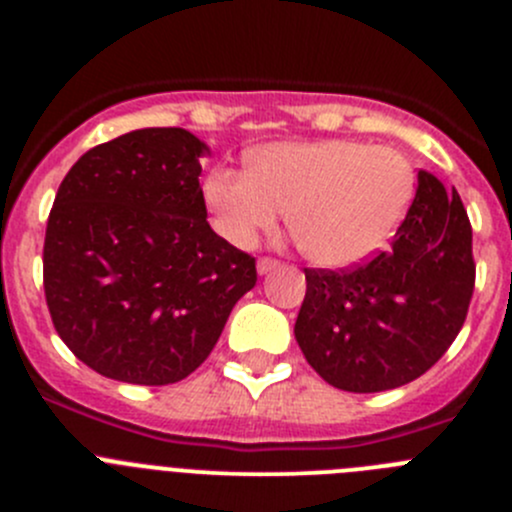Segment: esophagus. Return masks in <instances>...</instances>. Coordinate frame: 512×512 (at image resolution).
<instances>
[{
	"label": "esophagus",
	"mask_w": 512,
	"mask_h": 512,
	"mask_svg": "<svg viewBox=\"0 0 512 512\" xmlns=\"http://www.w3.org/2000/svg\"><path fill=\"white\" fill-rule=\"evenodd\" d=\"M280 265L282 262L275 260V257H260V260H257V272H260V275H267V272L277 270Z\"/></svg>",
	"instance_id": "34e87169"
}]
</instances>
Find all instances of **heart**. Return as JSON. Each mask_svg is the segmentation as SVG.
Wrapping results in <instances>:
<instances>
[{
    "instance_id": "obj_1",
    "label": "heart",
    "mask_w": 512,
    "mask_h": 512,
    "mask_svg": "<svg viewBox=\"0 0 512 512\" xmlns=\"http://www.w3.org/2000/svg\"><path fill=\"white\" fill-rule=\"evenodd\" d=\"M416 170L404 153L332 138L272 143L250 170L215 168L205 203L215 227L237 247H250L280 225L322 267H349L389 245L414 200Z\"/></svg>"
}]
</instances>
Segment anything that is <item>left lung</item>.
Returning a JSON list of instances; mask_svg holds the SVG:
<instances>
[{
  "label": "left lung",
  "instance_id": "obj_1",
  "mask_svg": "<svg viewBox=\"0 0 512 512\" xmlns=\"http://www.w3.org/2000/svg\"><path fill=\"white\" fill-rule=\"evenodd\" d=\"M294 337L327 384L376 394L426 374L461 332L476 287L473 230L456 188L418 170L389 250L342 270H304Z\"/></svg>",
  "mask_w": 512,
  "mask_h": 512
}]
</instances>
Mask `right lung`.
Listing matches in <instances>:
<instances>
[{"instance_id":"obj_1","label":"right lung","mask_w":512,"mask_h":512,"mask_svg":"<svg viewBox=\"0 0 512 512\" xmlns=\"http://www.w3.org/2000/svg\"><path fill=\"white\" fill-rule=\"evenodd\" d=\"M205 151L183 128H141L86 151L61 180L46 223V307L76 359L108 379L183 381L255 287V257L208 223Z\"/></svg>"}]
</instances>
